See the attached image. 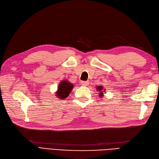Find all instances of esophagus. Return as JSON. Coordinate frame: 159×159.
<instances>
[{
    "label": "esophagus",
    "mask_w": 159,
    "mask_h": 159,
    "mask_svg": "<svg viewBox=\"0 0 159 159\" xmlns=\"http://www.w3.org/2000/svg\"><path fill=\"white\" fill-rule=\"evenodd\" d=\"M81 85H84V86H87V85H89V82L88 81H82Z\"/></svg>",
    "instance_id": "1"
}]
</instances>
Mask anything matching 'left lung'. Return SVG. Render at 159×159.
I'll use <instances>...</instances> for the list:
<instances>
[{
  "label": "left lung",
  "instance_id": "obj_1",
  "mask_svg": "<svg viewBox=\"0 0 159 159\" xmlns=\"http://www.w3.org/2000/svg\"><path fill=\"white\" fill-rule=\"evenodd\" d=\"M102 89H103V87H101V86L97 87V89H98V90H99V91H102ZM102 94H103V93H102V92H100V96H102Z\"/></svg>",
  "mask_w": 159,
  "mask_h": 159
}]
</instances>
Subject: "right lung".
Here are the masks:
<instances>
[{"mask_svg": "<svg viewBox=\"0 0 159 159\" xmlns=\"http://www.w3.org/2000/svg\"><path fill=\"white\" fill-rule=\"evenodd\" d=\"M73 88V84L69 83L66 80H63L61 83H60L58 91H57V96L61 99H65L69 95Z\"/></svg>", "mask_w": 159, "mask_h": 159, "instance_id": "1", "label": "right lung"}]
</instances>
